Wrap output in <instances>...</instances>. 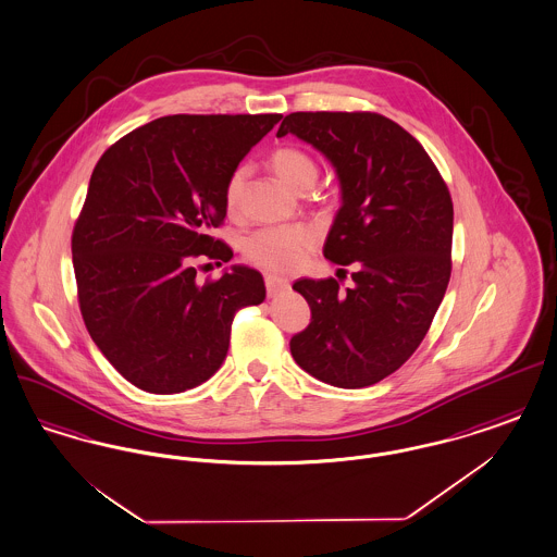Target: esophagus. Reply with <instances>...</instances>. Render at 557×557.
Instances as JSON below:
<instances>
[{
  "mask_svg": "<svg viewBox=\"0 0 557 557\" xmlns=\"http://www.w3.org/2000/svg\"><path fill=\"white\" fill-rule=\"evenodd\" d=\"M265 286L267 294H269V296H275V294H280V292L288 290V288H290V282H288L286 277H282V275L269 273V275H265Z\"/></svg>",
  "mask_w": 557,
  "mask_h": 557,
  "instance_id": "1",
  "label": "esophagus"
}]
</instances>
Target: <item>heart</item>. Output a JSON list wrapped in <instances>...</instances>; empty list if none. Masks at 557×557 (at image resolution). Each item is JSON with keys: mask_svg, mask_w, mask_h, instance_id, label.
Here are the masks:
<instances>
[{"mask_svg": "<svg viewBox=\"0 0 557 557\" xmlns=\"http://www.w3.org/2000/svg\"><path fill=\"white\" fill-rule=\"evenodd\" d=\"M269 164L275 171V175L296 191L309 189L318 180L319 171L315 160L300 148H292V146L275 148L269 157ZM244 175H246V169L236 166L223 187L225 209L230 212L238 211ZM318 230L309 223L261 227L244 239V255L250 263L269 271H290L302 263V259L318 244Z\"/></svg>", "mask_w": 557, "mask_h": 557, "instance_id": "heart-1", "label": "heart"}]
</instances>
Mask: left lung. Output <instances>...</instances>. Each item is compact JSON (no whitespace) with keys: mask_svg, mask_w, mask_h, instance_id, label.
<instances>
[{"mask_svg":"<svg viewBox=\"0 0 557 557\" xmlns=\"http://www.w3.org/2000/svg\"><path fill=\"white\" fill-rule=\"evenodd\" d=\"M286 133L332 162L343 205L323 257L355 267L345 292L334 277L294 282L311 323L292 336V357L325 384L371 386L416 352L447 292L449 189L422 144L382 114L292 112Z\"/></svg>","mask_w":557,"mask_h":557,"instance_id":"obj_1","label":"left lung"}]
</instances>
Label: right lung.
<instances>
[{"mask_svg": "<svg viewBox=\"0 0 557 557\" xmlns=\"http://www.w3.org/2000/svg\"><path fill=\"white\" fill-rule=\"evenodd\" d=\"M282 114H173L137 127L98 160L73 230L81 315L133 386L175 395L225 361L236 311L265 300L257 269L198 284L194 259L227 263L211 236L223 187Z\"/></svg>", "mask_w": 557, "mask_h": 557, "instance_id": "add662e5", "label": "right lung"}]
</instances>
